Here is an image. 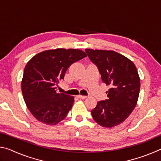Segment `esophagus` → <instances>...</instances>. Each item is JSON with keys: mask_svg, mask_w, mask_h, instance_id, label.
Wrapping results in <instances>:
<instances>
[{"mask_svg": "<svg viewBox=\"0 0 161 161\" xmlns=\"http://www.w3.org/2000/svg\"><path fill=\"white\" fill-rule=\"evenodd\" d=\"M78 98H79V99H86V96H83V95H79Z\"/></svg>", "mask_w": 161, "mask_h": 161, "instance_id": "esophagus-1", "label": "esophagus"}]
</instances>
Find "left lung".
Masks as SVG:
<instances>
[{"label":"left lung","mask_w":161,"mask_h":161,"mask_svg":"<svg viewBox=\"0 0 161 161\" xmlns=\"http://www.w3.org/2000/svg\"><path fill=\"white\" fill-rule=\"evenodd\" d=\"M97 67L102 80L111 88L108 99L99 101L92 116L103 127L111 128L124 121L136 107L140 91V78L135 64L116 52L86 49Z\"/></svg>","instance_id":"left-lung-1"}]
</instances>
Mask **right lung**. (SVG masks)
Instances as JSON below:
<instances>
[{
  "label": "right lung",
  "mask_w": 161,
  "mask_h": 161,
  "mask_svg": "<svg viewBox=\"0 0 161 161\" xmlns=\"http://www.w3.org/2000/svg\"><path fill=\"white\" fill-rule=\"evenodd\" d=\"M86 57L77 49H55L35 55L24 69L22 93L26 106L35 119L47 125H55L67 116L74 97L57 92L68 68Z\"/></svg>",
  "instance_id": "1"
}]
</instances>
